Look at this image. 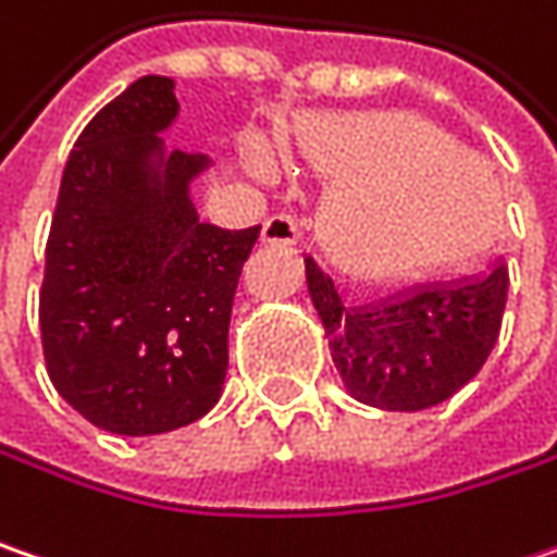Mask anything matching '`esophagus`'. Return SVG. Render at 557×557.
<instances>
[{
	"mask_svg": "<svg viewBox=\"0 0 557 557\" xmlns=\"http://www.w3.org/2000/svg\"><path fill=\"white\" fill-rule=\"evenodd\" d=\"M260 240H263V244H278V247H292V244L300 240V225H297V219L278 212V215H272V219H265L263 222Z\"/></svg>",
	"mask_w": 557,
	"mask_h": 557,
	"instance_id": "1",
	"label": "esophagus"
}]
</instances>
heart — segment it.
Masks as SVG:
<instances>
[{"label":"heart","instance_id":"heart-1","mask_svg":"<svg viewBox=\"0 0 557 557\" xmlns=\"http://www.w3.org/2000/svg\"><path fill=\"white\" fill-rule=\"evenodd\" d=\"M300 153L335 184L320 212L322 250L363 282L455 269L483 250L502 219V184L486 162L413 115L313 119ZM253 162L265 169L260 153Z\"/></svg>","mask_w":557,"mask_h":557}]
</instances>
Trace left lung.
I'll return each mask as SVG.
<instances>
[{"label":"left lung","mask_w":557,"mask_h":557,"mask_svg":"<svg viewBox=\"0 0 557 557\" xmlns=\"http://www.w3.org/2000/svg\"><path fill=\"white\" fill-rule=\"evenodd\" d=\"M304 263L335 370L360 404L413 413L448 401L483 370L498 342L508 300L502 260L483 275L435 282L367 307H345L320 265L310 257Z\"/></svg>","instance_id":"left-lung-1"}]
</instances>
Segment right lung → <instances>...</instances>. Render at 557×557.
Wrapping results in <instances>:
<instances>
[{"instance_id":"add662e5","label":"right lung","mask_w":557,"mask_h":557,"mask_svg":"<svg viewBox=\"0 0 557 557\" xmlns=\"http://www.w3.org/2000/svg\"><path fill=\"white\" fill-rule=\"evenodd\" d=\"M175 119V81L159 74L102 106L65 162L46 240V373L115 435L172 432L219 401L237 275L260 237L200 222L190 182L209 159L165 150Z\"/></svg>"}]
</instances>
